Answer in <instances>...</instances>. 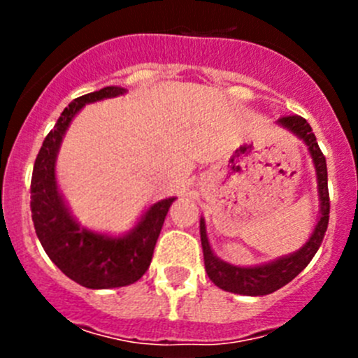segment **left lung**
Instances as JSON below:
<instances>
[{
    "label": "left lung",
    "mask_w": 358,
    "mask_h": 358,
    "mask_svg": "<svg viewBox=\"0 0 358 358\" xmlns=\"http://www.w3.org/2000/svg\"><path fill=\"white\" fill-rule=\"evenodd\" d=\"M277 124L289 129L292 135L303 140L312 156L313 166H315L317 175V189H319V220L313 229L310 239L303 244L298 251L291 252L287 256L273 259L270 263L256 266H236L223 262L222 258L213 252L209 246L208 234H206V222L201 218V244L202 252H204V266L209 279L223 291L236 292V294L244 296H265L270 292L280 289L291 282L315 256L322 244L324 236H326L327 223H329V190H327V164L319 143H317L315 135L312 131V126L306 122V119L299 115H286L277 121Z\"/></svg>",
    "instance_id": "left-lung-1"
}]
</instances>
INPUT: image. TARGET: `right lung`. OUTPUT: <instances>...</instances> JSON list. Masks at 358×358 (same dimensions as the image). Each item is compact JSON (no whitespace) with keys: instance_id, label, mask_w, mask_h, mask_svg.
<instances>
[{"instance_id":"1","label":"right lung","mask_w":358,"mask_h":358,"mask_svg":"<svg viewBox=\"0 0 358 358\" xmlns=\"http://www.w3.org/2000/svg\"><path fill=\"white\" fill-rule=\"evenodd\" d=\"M121 86H107L72 100L46 135L31 180V211L36 236L48 258L74 282L88 289H110L136 282L152 262L162 223L175 197L150 206L124 236L93 232L76 222L55 178V162L69 124L86 103L124 95Z\"/></svg>"}]
</instances>
